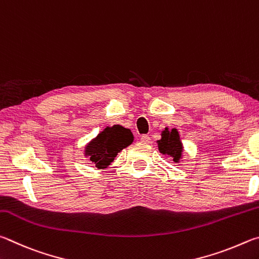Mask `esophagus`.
Segmentation results:
<instances>
[{"instance_id":"esophagus-1","label":"esophagus","mask_w":259,"mask_h":259,"mask_svg":"<svg viewBox=\"0 0 259 259\" xmlns=\"http://www.w3.org/2000/svg\"><path fill=\"white\" fill-rule=\"evenodd\" d=\"M140 140H141V142H142V143H146V144H148V143H150V142H151V139H150V137H149V135H147V134H143V135H141V137H140Z\"/></svg>"}]
</instances>
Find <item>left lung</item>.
Segmentation results:
<instances>
[{
  "label": "left lung",
  "instance_id": "1",
  "mask_svg": "<svg viewBox=\"0 0 259 259\" xmlns=\"http://www.w3.org/2000/svg\"><path fill=\"white\" fill-rule=\"evenodd\" d=\"M158 142V149L162 153V155H168L173 157L175 162H179V160L182 157L183 152V146L181 143L180 135L176 128L168 131V128H165L161 133V139Z\"/></svg>",
  "mask_w": 259,
  "mask_h": 259
}]
</instances>
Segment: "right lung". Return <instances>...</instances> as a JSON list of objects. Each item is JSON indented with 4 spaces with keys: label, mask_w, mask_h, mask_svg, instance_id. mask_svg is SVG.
<instances>
[{
    "label": "right lung",
    "mask_w": 259,
    "mask_h": 259,
    "mask_svg": "<svg viewBox=\"0 0 259 259\" xmlns=\"http://www.w3.org/2000/svg\"><path fill=\"white\" fill-rule=\"evenodd\" d=\"M133 139L132 132L125 127L119 125L106 127L85 147V156H89L92 164L99 169L106 168L113 161L118 152L133 142Z\"/></svg>",
    "instance_id": "add662e5"
}]
</instances>
